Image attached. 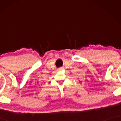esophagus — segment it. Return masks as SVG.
I'll return each instance as SVG.
<instances>
[{"mask_svg":"<svg viewBox=\"0 0 121 121\" xmlns=\"http://www.w3.org/2000/svg\"><path fill=\"white\" fill-rule=\"evenodd\" d=\"M62 69V68H59V70H61V69Z\"/></svg>","mask_w":121,"mask_h":121,"instance_id":"obj_1","label":"esophagus"}]
</instances>
